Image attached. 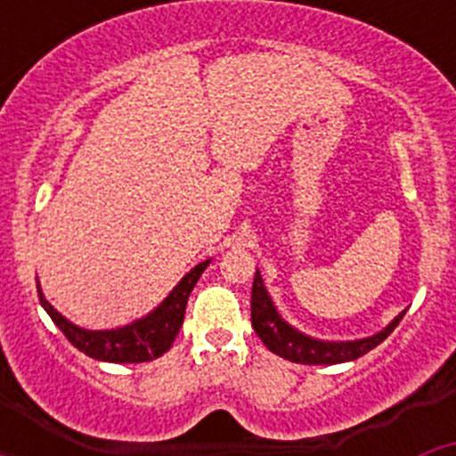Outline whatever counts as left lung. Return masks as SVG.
<instances>
[{"instance_id":"8db88e82","label":"left lung","mask_w":456,"mask_h":456,"mask_svg":"<svg viewBox=\"0 0 456 456\" xmlns=\"http://www.w3.org/2000/svg\"><path fill=\"white\" fill-rule=\"evenodd\" d=\"M404 313L395 317L384 331L374 333V336L363 338V340H347V342H333V340H317L305 333L297 331L294 326H289L283 317L278 315L276 305H273L272 297L265 289L263 276L256 272L251 289V324L256 329L257 338L267 345L269 352L278 354L281 358H288L292 363L304 365H336L347 363V361H356L370 349L386 340L390 333L395 331V326L400 324Z\"/></svg>"}]
</instances>
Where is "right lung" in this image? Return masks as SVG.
Returning a JSON list of instances; mask_svg holds the SVG:
<instances>
[{
  "label": "right lung",
  "mask_w": 456,
  "mask_h": 456,
  "mask_svg": "<svg viewBox=\"0 0 456 456\" xmlns=\"http://www.w3.org/2000/svg\"><path fill=\"white\" fill-rule=\"evenodd\" d=\"M208 265L209 260L196 265L173 288V292L168 294L167 299L157 305L152 313H148L146 317H141V320L132 322L127 326L111 329V331H88V329H82V326H75L59 310H54V305L43 297L38 283H36V288H38L40 305L47 310L52 322L61 329L63 336L79 352L95 358V361H107V363H146V361L159 358L164 352L171 349L173 340H175L180 326H183L189 294H191L193 285L199 283L200 273L205 272Z\"/></svg>",
  "instance_id": "right-lung-1"
}]
</instances>
